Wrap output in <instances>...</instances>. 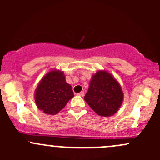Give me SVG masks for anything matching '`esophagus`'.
Listing matches in <instances>:
<instances>
[{
  "instance_id": "1",
  "label": "esophagus",
  "mask_w": 160,
  "mask_h": 160,
  "mask_svg": "<svg viewBox=\"0 0 160 160\" xmlns=\"http://www.w3.org/2000/svg\"><path fill=\"white\" fill-rule=\"evenodd\" d=\"M77 94H78L79 96H80V97H83V96H84V92L81 91V92H80V93H77Z\"/></svg>"
}]
</instances>
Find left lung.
Listing matches in <instances>:
<instances>
[{
	"label": "left lung",
	"mask_w": 160,
	"mask_h": 160,
	"mask_svg": "<svg viewBox=\"0 0 160 160\" xmlns=\"http://www.w3.org/2000/svg\"><path fill=\"white\" fill-rule=\"evenodd\" d=\"M84 100L98 115L108 117L121 107L123 93L120 85L110 73L98 71L92 77Z\"/></svg>",
	"instance_id": "obj_1"
}]
</instances>
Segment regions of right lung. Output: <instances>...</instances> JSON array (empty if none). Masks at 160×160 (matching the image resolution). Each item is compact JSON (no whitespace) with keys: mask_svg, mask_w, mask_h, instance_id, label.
<instances>
[{"mask_svg":"<svg viewBox=\"0 0 160 160\" xmlns=\"http://www.w3.org/2000/svg\"><path fill=\"white\" fill-rule=\"evenodd\" d=\"M73 98L70 84L66 82L63 72L51 71L46 74L35 91V103L38 109L47 114H56Z\"/></svg>","mask_w":160,"mask_h":160,"instance_id":"add662e5","label":"right lung"}]
</instances>
